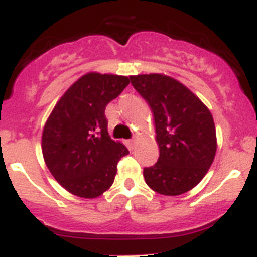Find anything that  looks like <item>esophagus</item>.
I'll return each mask as SVG.
<instances>
[{
	"label": "esophagus",
	"instance_id": "esophagus-1",
	"mask_svg": "<svg viewBox=\"0 0 257 257\" xmlns=\"http://www.w3.org/2000/svg\"><path fill=\"white\" fill-rule=\"evenodd\" d=\"M135 143H136V140H135V139H131V140H130V145H131V148H133L134 145H135Z\"/></svg>",
	"mask_w": 257,
	"mask_h": 257
}]
</instances>
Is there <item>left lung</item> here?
Returning a JSON list of instances; mask_svg holds the SVG:
<instances>
[{
    "label": "left lung",
    "mask_w": 257,
    "mask_h": 257,
    "mask_svg": "<svg viewBox=\"0 0 257 257\" xmlns=\"http://www.w3.org/2000/svg\"><path fill=\"white\" fill-rule=\"evenodd\" d=\"M130 79L153 112L160 147L158 161L143 172L145 183L160 194H183L196 187L213 162L212 115L189 88L171 77L153 73Z\"/></svg>",
    "instance_id": "8db88e82"
}]
</instances>
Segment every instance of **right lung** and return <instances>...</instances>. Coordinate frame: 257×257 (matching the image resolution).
<instances>
[{
	"mask_svg": "<svg viewBox=\"0 0 257 257\" xmlns=\"http://www.w3.org/2000/svg\"><path fill=\"white\" fill-rule=\"evenodd\" d=\"M128 77L87 73L52 109L42 133V154L52 176L74 196L95 198L110 188L117 163L128 151L110 139L105 106Z\"/></svg>",
	"mask_w": 257,
	"mask_h": 257,
	"instance_id": "add662e5",
	"label": "right lung"
}]
</instances>
